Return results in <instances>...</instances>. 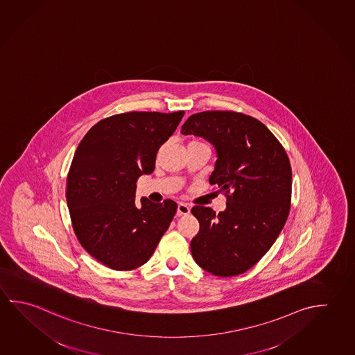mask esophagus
Masks as SVG:
<instances>
[{"instance_id":"esophagus-1","label":"esophagus","mask_w":355,"mask_h":355,"mask_svg":"<svg viewBox=\"0 0 355 355\" xmlns=\"http://www.w3.org/2000/svg\"><path fill=\"white\" fill-rule=\"evenodd\" d=\"M189 211H191V208L186 203H178V207H177V216L178 217L189 214Z\"/></svg>"}]
</instances>
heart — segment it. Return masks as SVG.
Instances as JSON below:
<instances>
[{
  "label": "heart",
  "mask_w": 355,
  "mask_h": 355,
  "mask_svg": "<svg viewBox=\"0 0 355 355\" xmlns=\"http://www.w3.org/2000/svg\"><path fill=\"white\" fill-rule=\"evenodd\" d=\"M194 142H196V144H202V142H197V141H194Z\"/></svg>",
  "instance_id": "heart-1"
}]
</instances>
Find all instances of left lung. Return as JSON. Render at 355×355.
<instances>
[{
    "mask_svg": "<svg viewBox=\"0 0 355 355\" xmlns=\"http://www.w3.org/2000/svg\"><path fill=\"white\" fill-rule=\"evenodd\" d=\"M180 133L214 147L209 183L227 193V207L218 214L209 207H193L199 222L193 258L218 277L244 273L273 245L289 214L292 169L286 150L266 125L243 113H194Z\"/></svg>",
    "mask_w": 355,
    "mask_h": 355,
    "instance_id": "obj_1",
    "label": "left lung"
}]
</instances>
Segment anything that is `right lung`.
<instances>
[{
    "label": "right lung",
    "mask_w": 355,
    "mask_h": 355,
    "mask_svg": "<svg viewBox=\"0 0 355 355\" xmlns=\"http://www.w3.org/2000/svg\"><path fill=\"white\" fill-rule=\"evenodd\" d=\"M184 112H128L102 119L76 150L67 177V205L76 236L114 270L141 267L153 254L177 203L136 200L141 175L155 171L157 152Z\"/></svg>",
    "instance_id": "add662e5"
}]
</instances>
